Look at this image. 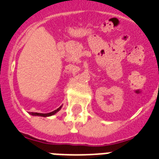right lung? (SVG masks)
<instances>
[{
	"mask_svg": "<svg viewBox=\"0 0 159 159\" xmlns=\"http://www.w3.org/2000/svg\"><path fill=\"white\" fill-rule=\"evenodd\" d=\"M61 107H58V109L55 110V111H53L52 112H49V113H37V112H31L30 114L32 116H43V117H47V116H52V115H54V114H56L57 112L59 111V110L61 109Z\"/></svg>",
	"mask_w": 159,
	"mask_h": 159,
	"instance_id": "obj_1",
	"label": "right lung"
}]
</instances>
